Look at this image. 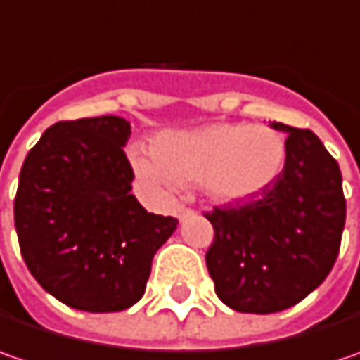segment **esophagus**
I'll return each mask as SVG.
<instances>
[{"mask_svg":"<svg viewBox=\"0 0 360 360\" xmlns=\"http://www.w3.org/2000/svg\"><path fill=\"white\" fill-rule=\"evenodd\" d=\"M174 214H176L178 220H184V218H188V216L194 214V210H192V208H188V206H184V204H178V206H176V210H174Z\"/></svg>","mask_w":360,"mask_h":360,"instance_id":"obj_1","label":"esophagus"}]
</instances>
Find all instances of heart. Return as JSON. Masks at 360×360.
Masks as SVG:
<instances>
[{
	"label": "heart",
	"mask_w": 360,
	"mask_h": 360,
	"mask_svg": "<svg viewBox=\"0 0 360 360\" xmlns=\"http://www.w3.org/2000/svg\"><path fill=\"white\" fill-rule=\"evenodd\" d=\"M130 160L154 188L194 184L216 202H242L264 192L283 172L286 142L270 126L218 122L162 134L154 150L134 146Z\"/></svg>",
	"instance_id": "heart-1"
}]
</instances>
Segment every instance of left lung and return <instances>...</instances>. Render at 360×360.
Segmentation results:
<instances>
[{
  "mask_svg": "<svg viewBox=\"0 0 360 360\" xmlns=\"http://www.w3.org/2000/svg\"><path fill=\"white\" fill-rule=\"evenodd\" d=\"M286 131L283 172L250 200L206 212L214 240L206 266L218 298L238 312L270 314L295 307L328 276L347 216L339 162L316 134Z\"/></svg>",
  "mask_w": 360,
  "mask_h": 360,
  "instance_id": "obj_1",
  "label": "left lung"
}]
</instances>
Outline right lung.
Returning a JSON list of instances; mask_svg holds the SVG:
<instances>
[{"instance_id": "add662e5", "label": "right lung", "mask_w": 360, "mask_h": 360, "mask_svg": "<svg viewBox=\"0 0 360 360\" xmlns=\"http://www.w3.org/2000/svg\"><path fill=\"white\" fill-rule=\"evenodd\" d=\"M130 134L118 116L58 122L21 166L13 202L21 256L44 290L77 311L136 304L178 224L130 194Z\"/></svg>"}]
</instances>
